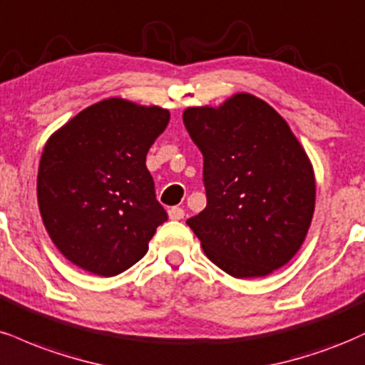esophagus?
<instances>
[{"mask_svg": "<svg viewBox=\"0 0 365 365\" xmlns=\"http://www.w3.org/2000/svg\"><path fill=\"white\" fill-rule=\"evenodd\" d=\"M184 217V210L179 208V207H173L169 208V218L170 220H181Z\"/></svg>", "mask_w": 365, "mask_h": 365, "instance_id": "obj_1", "label": "esophagus"}]
</instances>
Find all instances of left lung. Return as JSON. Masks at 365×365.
I'll return each instance as SVG.
<instances>
[{"mask_svg": "<svg viewBox=\"0 0 365 365\" xmlns=\"http://www.w3.org/2000/svg\"><path fill=\"white\" fill-rule=\"evenodd\" d=\"M203 153L207 208L186 224L205 255L235 278L267 277L301 250L316 203L306 150L280 114L251 93L218 107H187Z\"/></svg>", "mask_w": 365, "mask_h": 365, "instance_id": "obj_1", "label": "left lung"}]
</instances>
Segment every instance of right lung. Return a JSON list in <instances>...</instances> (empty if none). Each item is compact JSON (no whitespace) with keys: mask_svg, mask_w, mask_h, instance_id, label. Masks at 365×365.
<instances>
[{"mask_svg":"<svg viewBox=\"0 0 365 365\" xmlns=\"http://www.w3.org/2000/svg\"><path fill=\"white\" fill-rule=\"evenodd\" d=\"M169 119L158 106L113 97L83 109L46 141L38 210L49 237L73 264L114 277L147 255L167 213L145 162Z\"/></svg>","mask_w":365,"mask_h":365,"instance_id":"right-lung-1","label":"right lung"}]
</instances>
